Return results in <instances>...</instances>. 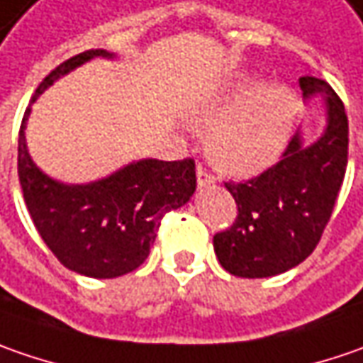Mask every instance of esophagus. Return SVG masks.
Segmentation results:
<instances>
[{"instance_id":"34e87169","label":"esophagus","mask_w":363,"mask_h":363,"mask_svg":"<svg viewBox=\"0 0 363 363\" xmlns=\"http://www.w3.org/2000/svg\"><path fill=\"white\" fill-rule=\"evenodd\" d=\"M197 182L199 186H209L215 182V177L203 164H197Z\"/></svg>"}]
</instances>
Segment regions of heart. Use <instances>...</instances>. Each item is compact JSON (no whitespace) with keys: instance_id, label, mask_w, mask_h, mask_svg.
<instances>
[{"instance_id":"heart-1","label":"heart","mask_w":363,"mask_h":363,"mask_svg":"<svg viewBox=\"0 0 363 363\" xmlns=\"http://www.w3.org/2000/svg\"><path fill=\"white\" fill-rule=\"evenodd\" d=\"M245 94L252 97L233 114L230 109ZM296 95L284 85L256 91V83L245 81L228 97L205 105L197 121L213 128L209 154L213 162L229 174H256L280 156L296 119Z\"/></svg>"}]
</instances>
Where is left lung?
I'll list each match as a JSON object with an SVG mask.
<instances>
[{
  "mask_svg": "<svg viewBox=\"0 0 363 363\" xmlns=\"http://www.w3.org/2000/svg\"><path fill=\"white\" fill-rule=\"evenodd\" d=\"M298 85L303 95L325 93L327 130L308 148L292 135L276 164L254 179L225 182L238 217L213 235V247L229 274L266 278L294 268L321 242L335 209L347 168V113L323 79L307 74Z\"/></svg>",
  "mask_w": 363,
  "mask_h": 363,
  "instance_id": "8db88e82",
  "label": "left lung"
}]
</instances>
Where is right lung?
<instances>
[{
  "instance_id": "1",
  "label": "right lung",
  "mask_w": 363,
  "mask_h": 363,
  "mask_svg": "<svg viewBox=\"0 0 363 363\" xmlns=\"http://www.w3.org/2000/svg\"><path fill=\"white\" fill-rule=\"evenodd\" d=\"M105 50H85L58 65L32 101L58 77ZM26 109L18 135V177L26 207L56 260L91 278L134 272L150 254L166 213L182 207L197 189L195 160H140L91 184H60L42 174L26 150Z\"/></svg>"
}]
</instances>
